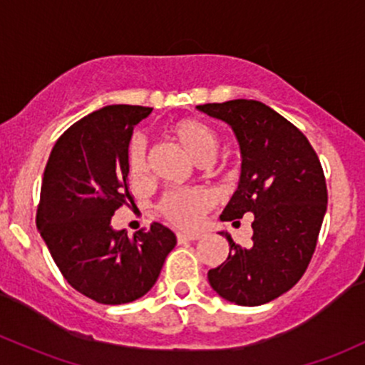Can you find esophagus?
<instances>
[{
    "label": "esophagus",
    "mask_w": 365,
    "mask_h": 365,
    "mask_svg": "<svg viewBox=\"0 0 365 365\" xmlns=\"http://www.w3.org/2000/svg\"><path fill=\"white\" fill-rule=\"evenodd\" d=\"M201 237L199 234H185V232H180V234H176V239H178V242H190V241H197V239Z\"/></svg>",
    "instance_id": "esophagus-1"
}]
</instances>
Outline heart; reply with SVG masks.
I'll use <instances>...</instances> for the list:
<instances>
[{
  "label": "heart",
  "mask_w": 365,
  "mask_h": 365,
  "mask_svg": "<svg viewBox=\"0 0 365 365\" xmlns=\"http://www.w3.org/2000/svg\"><path fill=\"white\" fill-rule=\"evenodd\" d=\"M170 133L195 161L204 163L213 158L218 147L215 130L201 119L182 118L170 126ZM128 173L133 182H143L149 175L147 164V147L142 137H135L128 147ZM211 197L202 189H182L164 194L159 201L158 211L161 216L176 227L192 228L210 207Z\"/></svg>",
  "instance_id": "heart-1"
}]
</instances>
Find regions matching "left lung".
<instances>
[{"instance_id":"left-lung-1","label":"left lung","mask_w":365,"mask_h":365,"mask_svg":"<svg viewBox=\"0 0 365 365\" xmlns=\"http://www.w3.org/2000/svg\"><path fill=\"white\" fill-rule=\"evenodd\" d=\"M197 109L225 121L241 147V180L220 218L255 215L253 244L241 247L225 234L228 258L207 280L227 302L263 305L305 274L327 210L326 176L305 135L265 103L239 98Z\"/></svg>"}]
</instances>
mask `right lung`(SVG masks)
I'll return each instance as SVG.
<instances>
[{
  "label": "right lung",
  "mask_w": 365,
  "mask_h": 365,
  "mask_svg": "<svg viewBox=\"0 0 365 365\" xmlns=\"http://www.w3.org/2000/svg\"><path fill=\"white\" fill-rule=\"evenodd\" d=\"M152 112L142 106H107L67 128L45 166L38 223L63 279L102 305L142 298L158 280L173 232L154 222L149 230H114L115 211L131 201L128 147L135 124Z\"/></svg>",
  "instance_id": "obj_1"
}]
</instances>
